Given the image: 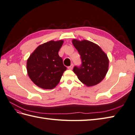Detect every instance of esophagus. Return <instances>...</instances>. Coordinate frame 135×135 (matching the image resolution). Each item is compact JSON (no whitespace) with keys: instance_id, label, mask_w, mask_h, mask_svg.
<instances>
[{"instance_id":"esophagus-1","label":"esophagus","mask_w":135,"mask_h":135,"mask_svg":"<svg viewBox=\"0 0 135 135\" xmlns=\"http://www.w3.org/2000/svg\"><path fill=\"white\" fill-rule=\"evenodd\" d=\"M73 67H74V65L73 64H71L70 66L68 67V70H72V69H73Z\"/></svg>"}]
</instances>
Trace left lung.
I'll return each instance as SVG.
<instances>
[{
	"mask_svg": "<svg viewBox=\"0 0 135 135\" xmlns=\"http://www.w3.org/2000/svg\"><path fill=\"white\" fill-rule=\"evenodd\" d=\"M72 44L80 54L82 64L73 69L79 80L88 87L100 83L108 72L109 59L98 44L87 40L73 39Z\"/></svg>",
	"mask_w": 135,
	"mask_h": 135,
	"instance_id": "left-lung-1",
	"label": "left lung"
}]
</instances>
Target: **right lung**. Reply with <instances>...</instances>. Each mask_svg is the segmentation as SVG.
<instances>
[{"label": "right lung", "instance_id": "right-lung-1", "mask_svg": "<svg viewBox=\"0 0 135 135\" xmlns=\"http://www.w3.org/2000/svg\"><path fill=\"white\" fill-rule=\"evenodd\" d=\"M63 42V40H51L41 44L27 59V74L37 87L51 89L60 82L67 70L58 54Z\"/></svg>", "mask_w": 135, "mask_h": 135}]
</instances>
